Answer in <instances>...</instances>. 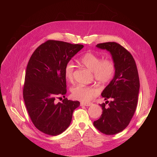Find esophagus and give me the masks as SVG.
Returning <instances> with one entry per match:
<instances>
[{
	"label": "esophagus",
	"mask_w": 157,
	"mask_h": 157,
	"mask_svg": "<svg viewBox=\"0 0 157 157\" xmlns=\"http://www.w3.org/2000/svg\"><path fill=\"white\" fill-rule=\"evenodd\" d=\"M92 103H80V106H90L92 105Z\"/></svg>",
	"instance_id": "esophagus-1"
}]
</instances>
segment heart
Segmentation results:
<instances>
[{
    "instance_id": "heart-1",
    "label": "heart",
    "mask_w": 157,
    "mask_h": 157,
    "mask_svg": "<svg viewBox=\"0 0 157 157\" xmlns=\"http://www.w3.org/2000/svg\"><path fill=\"white\" fill-rule=\"evenodd\" d=\"M80 61L84 66L92 71L94 78L98 82L105 84L110 82L115 73V66L111 59L103 60L100 57L94 54L91 52H87L81 56ZM75 65L72 61L66 63L64 68V75L69 81L73 79ZM98 90L96 88L77 85L71 89L72 97L83 102H86L98 94Z\"/></svg>"
}]
</instances>
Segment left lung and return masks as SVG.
Returning a JSON list of instances; mask_svg holds the SVG:
<instances>
[{
  "mask_svg": "<svg viewBox=\"0 0 157 157\" xmlns=\"http://www.w3.org/2000/svg\"><path fill=\"white\" fill-rule=\"evenodd\" d=\"M96 47L111 54L115 73L101 93L105 100H112L105 101L107 107L105 103L100 105L103 112L100 118L94 122V126L103 134L114 135L124 130L134 116L140 90L139 75L134 58L119 44L109 42Z\"/></svg>",
  "mask_w": 157,
  "mask_h": 157,
  "instance_id": "1",
  "label": "left lung"
}]
</instances>
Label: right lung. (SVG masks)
<instances>
[{"label":"right lung","mask_w":157,"mask_h":157,"mask_svg":"<svg viewBox=\"0 0 157 157\" xmlns=\"http://www.w3.org/2000/svg\"><path fill=\"white\" fill-rule=\"evenodd\" d=\"M83 47L50 40L38 47L28 62L23 99L33 124L46 134L58 136L63 132L71 124L74 110L80 105L78 101L65 98L56 103L55 99L67 92L66 63Z\"/></svg>","instance_id":"add662e5"}]
</instances>
